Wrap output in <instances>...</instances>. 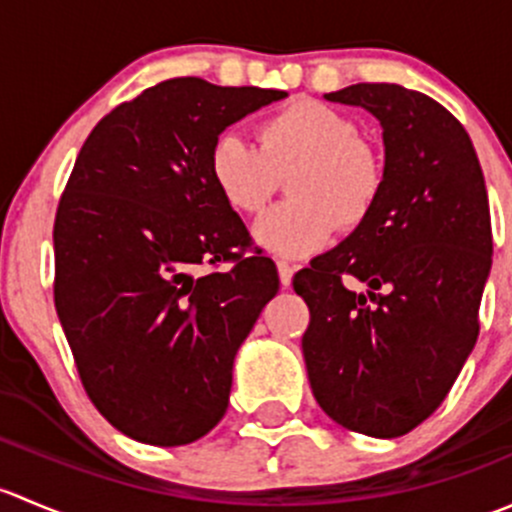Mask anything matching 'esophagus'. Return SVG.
Returning <instances> with one entry per match:
<instances>
[{
	"mask_svg": "<svg viewBox=\"0 0 512 512\" xmlns=\"http://www.w3.org/2000/svg\"><path fill=\"white\" fill-rule=\"evenodd\" d=\"M277 272H280V285L289 287L292 285V277H294V265L287 260H277Z\"/></svg>",
	"mask_w": 512,
	"mask_h": 512,
	"instance_id": "1",
	"label": "esophagus"
}]
</instances>
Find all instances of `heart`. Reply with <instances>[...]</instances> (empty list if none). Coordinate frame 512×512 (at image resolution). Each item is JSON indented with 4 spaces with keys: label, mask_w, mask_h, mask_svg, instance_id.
<instances>
[{
    "label": "heart",
    "mask_w": 512,
    "mask_h": 512,
    "mask_svg": "<svg viewBox=\"0 0 512 512\" xmlns=\"http://www.w3.org/2000/svg\"><path fill=\"white\" fill-rule=\"evenodd\" d=\"M250 146L235 133L215 138L208 173L220 198L237 213H260L288 175L289 203L252 225L257 247L280 257L322 250L339 223L356 227L374 213L384 188V165L359 126L339 108L297 98L257 126Z\"/></svg>",
    "instance_id": "obj_1"
}]
</instances>
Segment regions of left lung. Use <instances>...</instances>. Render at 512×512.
Wrapping results in <instances>:
<instances>
[{"mask_svg": "<svg viewBox=\"0 0 512 512\" xmlns=\"http://www.w3.org/2000/svg\"><path fill=\"white\" fill-rule=\"evenodd\" d=\"M324 98L379 121L384 188L347 240L294 275L309 307L304 364L324 414L396 438L441 406L476 347L493 255L488 193L466 128L433 98L399 84Z\"/></svg>", "mask_w": 512, "mask_h": 512, "instance_id": "1", "label": "left lung"}]
</instances>
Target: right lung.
Listing matches in <instances>:
<instances>
[{"instance_id":"add662e5","label":"right lung","mask_w":512,"mask_h":512,"mask_svg":"<svg viewBox=\"0 0 512 512\" xmlns=\"http://www.w3.org/2000/svg\"><path fill=\"white\" fill-rule=\"evenodd\" d=\"M287 91L195 76L151 86L86 138L54 223V302L84 389L128 438L185 446L218 426L232 364L280 289L208 173L215 138ZM235 259L227 273L199 267Z\"/></svg>"}]
</instances>
